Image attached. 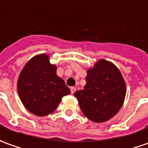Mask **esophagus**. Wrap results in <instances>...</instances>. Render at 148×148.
Listing matches in <instances>:
<instances>
[{"label": "esophagus", "mask_w": 148, "mask_h": 148, "mask_svg": "<svg viewBox=\"0 0 148 148\" xmlns=\"http://www.w3.org/2000/svg\"><path fill=\"white\" fill-rule=\"evenodd\" d=\"M70 91H71V94H74V92L76 91V88L74 87H70Z\"/></svg>", "instance_id": "obj_1"}]
</instances>
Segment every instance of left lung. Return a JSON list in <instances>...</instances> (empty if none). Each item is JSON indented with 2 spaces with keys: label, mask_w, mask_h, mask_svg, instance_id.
<instances>
[{
  "label": "left lung",
  "mask_w": 148,
  "mask_h": 148,
  "mask_svg": "<svg viewBox=\"0 0 148 148\" xmlns=\"http://www.w3.org/2000/svg\"><path fill=\"white\" fill-rule=\"evenodd\" d=\"M83 90L74 92L83 114L94 122H103L121 108L126 93L124 78L112 63L99 60L89 69Z\"/></svg>",
  "instance_id": "8db88e82"
}]
</instances>
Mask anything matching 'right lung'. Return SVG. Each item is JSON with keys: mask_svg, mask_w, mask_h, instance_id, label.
Wrapping results in <instances>:
<instances>
[{"mask_svg": "<svg viewBox=\"0 0 148 148\" xmlns=\"http://www.w3.org/2000/svg\"><path fill=\"white\" fill-rule=\"evenodd\" d=\"M18 92L29 112L43 116L55 111L70 90L57 75V67L50 64L49 56L40 54L32 57L20 73Z\"/></svg>", "mask_w": 148, "mask_h": 148, "instance_id": "right-lung-1", "label": "right lung"}]
</instances>
